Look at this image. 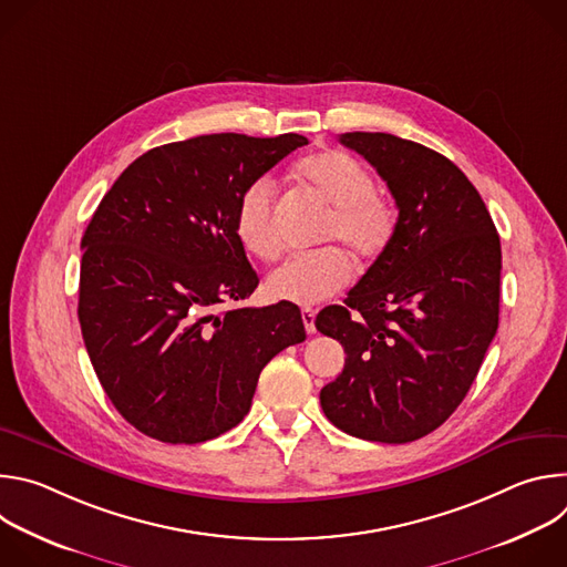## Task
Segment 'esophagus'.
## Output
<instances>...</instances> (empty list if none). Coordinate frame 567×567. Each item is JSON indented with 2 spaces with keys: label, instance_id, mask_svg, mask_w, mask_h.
<instances>
[{
  "label": "esophagus",
  "instance_id": "34e87169",
  "mask_svg": "<svg viewBox=\"0 0 567 567\" xmlns=\"http://www.w3.org/2000/svg\"><path fill=\"white\" fill-rule=\"evenodd\" d=\"M300 316H302V326H305V330H307V334H313L316 332V311L313 309H309V307H305L302 311H300Z\"/></svg>",
  "mask_w": 567,
  "mask_h": 567
}]
</instances>
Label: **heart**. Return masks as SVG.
<instances>
[{
	"instance_id": "1",
	"label": "heart",
	"mask_w": 567,
	"mask_h": 567,
	"mask_svg": "<svg viewBox=\"0 0 567 567\" xmlns=\"http://www.w3.org/2000/svg\"><path fill=\"white\" fill-rule=\"evenodd\" d=\"M293 177L322 204L332 206L322 224V241H343L363 262L377 260L394 237L396 210L374 190L372 173L348 152L320 150L300 158ZM235 235L239 245L258 260L271 262L280 256L282 239L276 217L274 184L254 179L237 197ZM352 280L348 256L328 247L316 254L296 256L267 278V296L278 302L316 305L332 298Z\"/></svg>"
}]
</instances>
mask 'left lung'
Segmentation results:
<instances>
[{"instance_id":"left-lung-1","label":"left lung","mask_w":567,"mask_h":567,"mask_svg":"<svg viewBox=\"0 0 567 567\" xmlns=\"http://www.w3.org/2000/svg\"><path fill=\"white\" fill-rule=\"evenodd\" d=\"M339 141L377 168L399 217L346 305L316 316V330L346 350L320 406L348 435L406 444L453 415L496 337L501 237L475 186L440 152L383 132Z\"/></svg>"}]
</instances>
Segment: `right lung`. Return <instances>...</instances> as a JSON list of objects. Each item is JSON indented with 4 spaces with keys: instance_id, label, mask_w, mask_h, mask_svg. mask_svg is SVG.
<instances>
[{
    "instance_id": "add662e5",
    "label": "right lung",
    "mask_w": 567,
    "mask_h": 567,
    "mask_svg": "<svg viewBox=\"0 0 567 567\" xmlns=\"http://www.w3.org/2000/svg\"><path fill=\"white\" fill-rule=\"evenodd\" d=\"M307 145L206 134L147 150L99 204L78 320L114 409L143 435L199 444L237 426L262 368L305 341L291 302L217 311L258 287L235 235L239 193Z\"/></svg>"
}]
</instances>
